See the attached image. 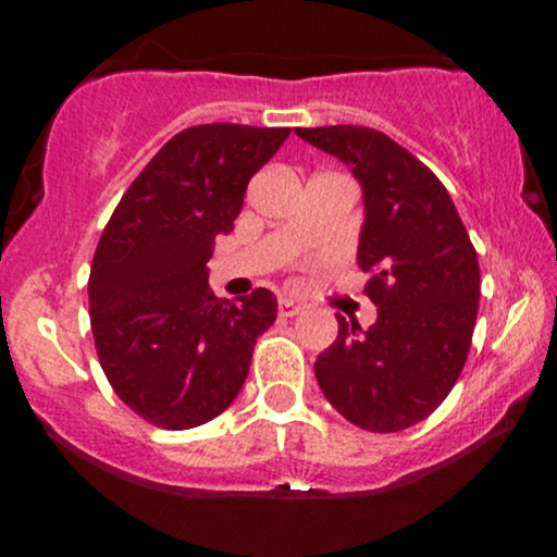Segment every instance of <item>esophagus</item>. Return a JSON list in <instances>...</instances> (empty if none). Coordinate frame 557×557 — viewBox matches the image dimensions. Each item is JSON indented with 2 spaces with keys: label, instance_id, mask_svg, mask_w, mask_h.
<instances>
[{
  "label": "esophagus",
  "instance_id": "obj_1",
  "mask_svg": "<svg viewBox=\"0 0 557 557\" xmlns=\"http://www.w3.org/2000/svg\"><path fill=\"white\" fill-rule=\"evenodd\" d=\"M277 311H280V317H296L304 311V306L296 304V300H290V298H280Z\"/></svg>",
  "mask_w": 557,
  "mask_h": 557
}]
</instances>
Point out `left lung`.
<instances>
[{
	"instance_id": "1",
	"label": "left lung",
	"mask_w": 557,
	"mask_h": 557,
	"mask_svg": "<svg viewBox=\"0 0 557 557\" xmlns=\"http://www.w3.org/2000/svg\"><path fill=\"white\" fill-rule=\"evenodd\" d=\"M306 144L354 172L363 196L359 267L376 322L337 317V341L319 354L324 398L350 424L400 432L447 398L474 335L479 261L456 203L430 168L363 125L296 127Z\"/></svg>"
}]
</instances>
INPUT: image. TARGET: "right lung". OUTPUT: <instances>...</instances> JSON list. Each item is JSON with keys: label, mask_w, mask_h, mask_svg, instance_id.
Segmentation results:
<instances>
[{"label": "right lung", "mask_w": 557, "mask_h": 557, "mask_svg": "<svg viewBox=\"0 0 557 557\" xmlns=\"http://www.w3.org/2000/svg\"><path fill=\"white\" fill-rule=\"evenodd\" d=\"M290 127L196 125L172 136L120 198L96 246L88 306L99 363L125 406L164 430L207 424L235 400L277 319L267 287L209 290L216 235Z\"/></svg>", "instance_id": "1"}]
</instances>
